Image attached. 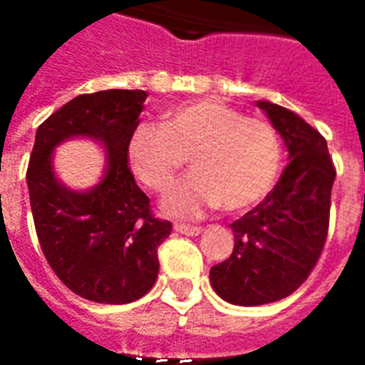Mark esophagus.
Masks as SVG:
<instances>
[{
	"mask_svg": "<svg viewBox=\"0 0 365 365\" xmlns=\"http://www.w3.org/2000/svg\"><path fill=\"white\" fill-rule=\"evenodd\" d=\"M174 230L180 235H187V237H197L203 232L201 227H191V225H174Z\"/></svg>",
	"mask_w": 365,
	"mask_h": 365,
	"instance_id": "esophagus-1",
	"label": "esophagus"
}]
</instances>
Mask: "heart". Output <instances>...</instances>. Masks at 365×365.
<instances>
[{"mask_svg":"<svg viewBox=\"0 0 365 365\" xmlns=\"http://www.w3.org/2000/svg\"><path fill=\"white\" fill-rule=\"evenodd\" d=\"M187 158L193 174L162 203L168 215L182 219L221 205L227 211L256 205L275 185L282 144L268 120L217 99L175 105L162 115V127L143 123L128 136V166L156 193L172 187Z\"/></svg>","mask_w":365,"mask_h":365,"instance_id":"b5f03b06","label":"heart"}]
</instances>
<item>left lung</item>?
Returning <instances> with one entry per match:
<instances>
[{"mask_svg":"<svg viewBox=\"0 0 365 365\" xmlns=\"http://www.w3.org/2000/svg\"><path fill=\"white\" fill-rule=\"evenodd\" d=\"M282 135L289 164L260 205L230 225L235 250L211 268L217 295L256 307L287 297L305 282L327 242L336 178L324 136L285 107L258 101Z\"/></svg>","mask_w":365,"mask_h":365,"instance_id":"left-lung-1","label":"left lung"}]
</instances>
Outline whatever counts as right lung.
I'll return each instance as SVG.
<instances>
[{"mask_svg":"<svg viewBox=\"0 0 365 365\" xmlns=\"http://www.w3.org/2000/svg\"><path fill=\"white\" fill-rule=\"evenodd\" d=\"M146 96L107 90L74 97L38 127L31 152L29 197L44 258L68 289L96 303L125 305L146 295L158 277V246L172 232V222L152 215L128 168V136ZM76 135L106 148L104 178L86 192L66 188L51 168L53 148Z\"/></svg>","mask_w":365,"mask_h":365,"instance_id":"right-lung-1","label":"right lung"}]
</instances>
